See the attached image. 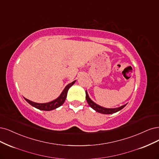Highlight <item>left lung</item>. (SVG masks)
Instances as JSON below:
<instances>
[{"label": "left lung", "mask_w": 159, "mask_h": 159, "mask_svg": "<svg viewBox=\"0 0 159 159\" xmlns=\"http://www.w3.org/2000/svg\"><path fill=\"white\" fill-rule=\"evenodd\" d=\"M85 94H86V100L87 101V102H88L89 105L93 108L94 109V110L98 112H100L101 114H113V113H115L116 112L120 110H122V109L126 105H124L122 107H118V108H104V107H102L99 105H97L96 103H95L93 101H92L91 100V98L89 97L88 96V94H87V91H85Z\"/></svg>", "instance_id": "1"}]
</instances>
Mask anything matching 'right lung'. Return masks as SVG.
Returning <instances> with one entry per match:
<instances>
[{"label":"right lung","instance_id":"obj_1","mask_svg":"<svg viewBox=\"0 0 159 159\" xmlns=\"http://www.w3.org/2000/svg\"><path fill=\"white\" fill-rule=\"evenodd\" d=\"M75 82V81H74L72 83H70V84H68L66 87H65L64 89L63 90V91L62 92L61 95H60L57 99L54 100L51 102H49L47 103H37V102H32L27 98H24L25 100L28 102L29 104L33 107H34L36 108L39 109V110L41 111H52L54 110L59 107H61L62 105H63V103L64 102L66 98L67 97V93L70 87L73 85L74 84V83Z\"/></svg>","mask_w":159,"mask_h":159}]
</instances>
